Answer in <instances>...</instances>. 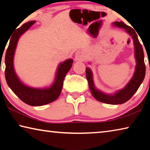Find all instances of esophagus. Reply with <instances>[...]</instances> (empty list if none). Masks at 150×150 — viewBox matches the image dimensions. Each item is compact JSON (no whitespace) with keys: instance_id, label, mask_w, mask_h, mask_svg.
Segmentation results:
<instances>
[{"instance_id":"34e87169","label":"esophagus","mask_w":150,"mask_h":150,"mask_svg":"<svg viewBox=\"0 0 150 150\" xmlns=\"http://www.w3.org/2000/svg\"><path fill=\"white\" fill-rule=\"evenodd\" d=\"M85 59V54L84 52H83V51H78V52L76 53L75 56V61H77V62H82V61H84Z\"/></svg>"}]
</instances>
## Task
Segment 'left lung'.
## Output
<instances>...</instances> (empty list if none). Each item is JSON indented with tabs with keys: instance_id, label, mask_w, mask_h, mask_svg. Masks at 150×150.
<instances>
[{
	"instance_id": "obj_1",
	"label": "left lung",
	"mask_w": 150,
	"mask_h": 150,
	"mask_svg": "<svg viewBox=\"0 0 150 150\" xmlns=\"http://www.w3.org/2000/svg\"><path fill=\"white\" fill-rule=\"evenodd\" d=\"M112 26L124 29L127 34L130 35L133 40L134 57L136 59V64L132 77L124 88L112 94L104 93L95 87L93 81V73L89 67H86V77L88 81L91 93L95 99L109 105H120L130 100L134 93L138 91L145 77L146 65L144 63L143 48L139 42L135 30L124 24L123 22H114ZM88 63L90 64L89 62Z\"/></svg>"
}]
</instances>
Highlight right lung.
<instances>
[{
    "label": "right lung",
    "mask_w": 150,
    "mask_h": 150,
    "mask_svg": "<svg viewBox=\"0 0 150 150\" xmlns=\"http://www.w3.org/2000/svg\"><path fill=\"white\" fill-rule=\"evenodd\" d=\"M35 22L30 21L20 27L12 34L5 55V78L8 87L21 100L27 105L39 106L54 102L62 92L65 77L72 67L73 60L67 59L61 62L55 71L54 82L50 87L35 88L24 84L18 77L14 67V57L20 36Z\"/></svg>",
    "instance_id": "add662e5"
}]
</instances>
